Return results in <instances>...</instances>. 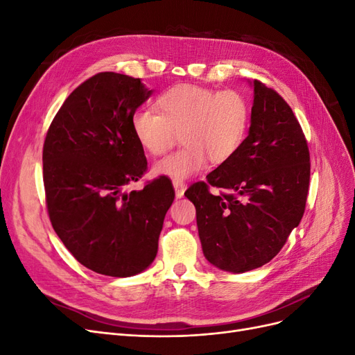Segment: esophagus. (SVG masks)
I'll list each match as a JSON object with an SVG mask.
<instances>
[{
    "mask_svg": "<svg viewBox=\"0 0 355 355\" xmlns=\"http://www.w3.org/2000/svg\"><path fill=\"white\" fill-rule=\"evenodd\" d=\"M173 187H175V191H176V197L180 198L184 197V192L187 189V184L182 179H173Z\"/></svg>",
    "mask_w": 355,
    "mask_h": 355,
    "instance_id": "1",
    "label": "esophagus"
}]
</instances>
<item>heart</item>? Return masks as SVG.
Wrapping results in <instances>:
<instances>
[{"label": "heart", "instance_id": "heart-1", "mask_svg": "<svg viewBox=\"0 0 355 355\" xmlns=\"http://www.w3.org/2000/svg\"><path fill=\"white\" fill-rule=\"evenodd\" d=\"M154 111L132 115V133L145 153L163 155L176 144L182 148L155 164L154 171L185 179L209 164L230 161L245 141L250 125V103L239 90H216L198 84H175L161 92Z\"/></svg>", "mask_w": 355, "mask_h": 355}]
</instances>
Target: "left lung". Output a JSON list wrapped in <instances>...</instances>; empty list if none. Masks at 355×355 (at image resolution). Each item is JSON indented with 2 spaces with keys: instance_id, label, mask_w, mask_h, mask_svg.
<instances>
[{
  "instance_id": "1",
  "label": "left lung",
  "mask_w": 355,
  "mask_h": 355,
  "mask_svg": "<svg viewBox=\"0 0 355 355\" xmlns=\"http://www.w3.org/2000/svg\"><path fill=\"white\" fill-rule=\"evenodd\" d=\"M253 84L252 125L239 153L185 192L196 206L204 256L230 272L254 270L278 254L304 216L309 189L302 127L274 89Z\"/></svg>"
}]
</instances>
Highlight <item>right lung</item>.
Here are the masks:
<instances>
[{"label":"right lung","instance_id":"right-lung-1","mask_svg":"<svg viewBox=\"0 0 355 355\" xmlns=\"http://www.w3.org/2000/svg\"><path fill=\"white\" fill-rule=\"evenodd\" d=\"M153 90L141 78L99 72L81 83L53 118L42 146V180L53 230L81 265L130 277L153 263L175 200L166 178L125 192L148 170L130 120Z\"/></svg>","mask_w":355,"mask_h":355}]
</instances>
